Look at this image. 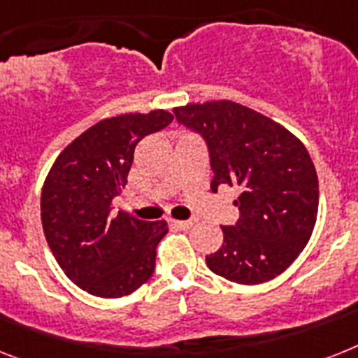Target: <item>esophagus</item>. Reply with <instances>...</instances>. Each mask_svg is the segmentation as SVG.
<instances>
[{
	"instance_id": "esophagus-1",
	"label": "esophagus",
	"mask_w": 358,
	"mask_h": 358,
	"mask_svg": "<svg viewBox=\"0 0 358 358\" xmlns=\"http://www.w3.org/2000/svg\"><path fill=\"white\" fill-rule=\"evenodd\" d=\"M173 224L180 229H187L193 226V220H173Z\"/></svg>"
}]
</instances>
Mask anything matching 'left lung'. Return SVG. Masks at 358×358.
Wrapping results in <instances>:
<instances>
[{"instance_id":"obj_1","label":"left lung","mask_w":358,"mask_h":358,"mask_svg":"<svg viewBox=\"0 0 358 358\" xmlns=\"http://www.w3.org/2000/svg\"><path fill=\"white\" fill-rule=\"evenodd\" d=\"M178 123L202 134L209 149L211 191L239 189L235 226L206 255L208 268L239 285H259L289 268L307 246L318 215V176L294 134L234 101L174 108Z\"/></svg>"}]
</instances>
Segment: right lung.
Returning a JSON list of instances; mask_svg holds the SVG:
<instances>
[{
    "label": "right lung",
    "instance_id": "add662e5",
    "mask_svg": "<svg viewBox=\"0 0 358 358\" xmlns=\"http://www.w3.org/2000/svg\"><path fill=\"white\" fill-rule=\"evenodd\" d=\"M174 119L167 110L123 113L90 127L58 154L42 187L43 235L64 274L88 294L121 298L149 280L167 222L110 213L136 145Z\"/></svg>",
    "mask_w": 358,
    "mask_h": 358
}]
</instances>
